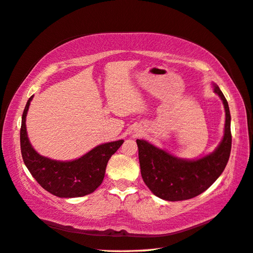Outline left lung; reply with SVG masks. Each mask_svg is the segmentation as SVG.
Returning <instances> with one entry per match:
<instances>
[{
    "label": "left lung",
    "instance_id": "obj_1",
    "mask_svg": "<svg viewBox=\"0 0 253 253\" xmlns=\"http://www.w3.org/2000/svg\"><path fill=\"white\" fill-rule=\"evenodd\" d=\"M225 109L224 135L217 150L198 160L175 158L144 140H137L141 175L150 190L160 199L183 201L199 196L215 183L228 164L231 146V115L228 101L215 85Z\"/></svg>",
    "mask_w": 253,
    "mask_h": 253
}]
</instances>
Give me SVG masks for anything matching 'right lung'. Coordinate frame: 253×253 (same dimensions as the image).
Returning <instances> with one entry per match:
<instances>
[{
  "label": "right lung",
  "mask_w": 253,
  "mask_h": 253,
  "mask_svg": "<svg viewBox=\"0 0 253 253\" xmlns=\"http://www.w3.org/2000/svg\"><path fill=\"white\" fill-rule=\"evenodd\" d=\"M31 96L22 114L20 147L22 159L30 173L44 190L60 198H77L92 193L101 185L110 157L124 140L96 146L81 158L73 161H56L42 157L32 147L25 127Z\"/></svg>",
  "instance_id": "add662e5"
}]
</instances>
